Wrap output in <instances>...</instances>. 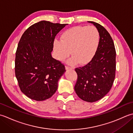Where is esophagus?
I'll return each mask as SVG.
<instances>
[{"label": "esophagus", "mask_w": 133, "mask_h": 133, "mask_svg": "<svg viewBox=\"0 0 133 133\" xmlns=\"http://www.w3.org/2000/svg\"><path fill=\"white\" fill-rule=\"evenodd\" d=\"M73 69L71 68V67H69V66H66V70H72Z\"/></svg>", "instance_id": "1"}]
</instances>
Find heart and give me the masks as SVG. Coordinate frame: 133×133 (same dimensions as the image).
<instances>
[{
    "label": "heart",
    "instance_id": "heart-1",
    "mask_svg": "<svg viewBox=\"0 0 133 133\" xmlns=\"http://www.w3.org/2000/svg\"><path fill=\"white\" fill-rule=\"evenodd\" d=\"M100 44V33L93 26H76L64 31L61 41L55 39L53 48L58 60L63 61L72 55L68 63H88L94 57Z\"/></svg>",
    "mask_w": 133,
    "mask_h": 133
}]
</instances>
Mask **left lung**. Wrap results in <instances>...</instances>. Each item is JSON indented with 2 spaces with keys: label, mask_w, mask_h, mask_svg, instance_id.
Masks as SVG:
<instances>
[{
  "label": "left lung",
  "mask_w": 133,
  "mask_h": 133,
  "mask_svg": "<svg viewBox=\"0 0 133 133\" xmlns=\"http://www.w3.org/2000/svg\"><path fill=\"white\" fill-rule=\"evenodd\" d=\"M100 33V44L95 56L85 66L75 69L78 75L74 87L81 99L94 102L104 97L111 89L115 77L116 51L111 36L99 23L88 22Z\"/></svg>",
  "instance_id": "8db88e82"
}]
</instances>
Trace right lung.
Instances as JSON below:
<instances>
[{
    "instance_id": "right-lung-1",
    "label": "right lung",
    "mask_w": 133,
    "mask_h": 133,
    "mask_svg": "<svg viewBox=\"0 0 133 133\" xmlns=\"http://www.w3.org/2000/svg\"><path fill=\"white\" fill-rule=\"evenodd\" d=\"M67 24L39 22L28 28L20 39L15 76L21 91L31 99L44 101L57 90L58 81L66 70L51 52L55 36Z\"/></svg>"
}]
</instances>
